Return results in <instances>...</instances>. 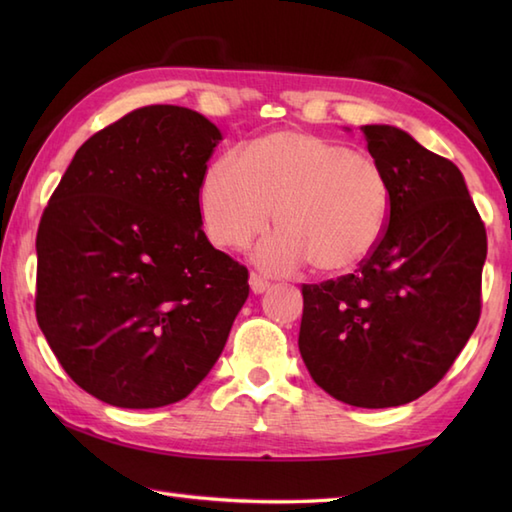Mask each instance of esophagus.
I'll return each mask as SVG.
<instances>
[{
    "mask_svg": "<svg viewBox=\"0 0 512 512\" xmlns=\"http://www.w3.org/2000/svg\"><path fill=\"white\" fill-rule=\"evenodd\" d=\"M250 288H253L255 295H262V292H266L270 288V281L259 273H250Z\"/></svg>",
    "mask_w": 512,
    "mask_h": 512,
    "instance_id": "esophagus-1",
    "label": "esophagus"
}]
</instances>
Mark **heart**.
Here are the masks:
<instances>
[{
    "instance_id": "heart-1",
    "label": "heart",
    "mask_w": 512,
    "mask_h": 512,
    "mask_svg": "<svg viewBox=\"0 0 512 512\" xmlns=\"http://www.w3.org/2000/svg\"><path fill=\"white\" fill-rule=\"evenodd\" d=\"M200 209L215 244L244 248L273 222L281 231L259 246L266 268L310 262L319 273H345L372 255L383 237L391 187L367 151L319 134L279 129L222 154L200 180Z\"/></svg>"
}]
</instances>
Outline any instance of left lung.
<instances>
[{"label": "left lung", "mask_w": 512, "mask_h": 512, "mask_svg": "<svg viewBox=\"0 0 512 512\" xmlns=\"http://www.w3.org/2000/svg\"><path fill=\"white\" fill-rule=\"evenodd\" d=\"M361 132L387 173L389 222L352 275L301 286L299 352L332 398L383 409L436 387L473 334L486 228L451 160L398 127Z\"/></svg>", "instance_id": "8db88e82"}]
</instances>
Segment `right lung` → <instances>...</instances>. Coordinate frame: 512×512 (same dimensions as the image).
Here are the masks:
<instances>
[{"label":"right lung","instance_id":"right-lung-1","mask_svg":"<svg viewBox=\"0 0 512 512\" xmlns=\"http://www.w3.org/2000/svg\"><path fill=\"white\" fill-rule=\"evenodd\" d=\"M220 129L178 105L118 118L76 151L37 233V323L76 385L107 405L187 398L248 299V268L202 231Z\"/></svg>","mask_w":512,"mask_h":512}]
</instances>
